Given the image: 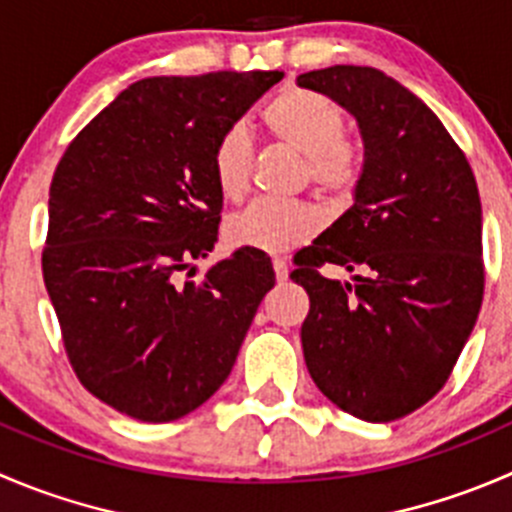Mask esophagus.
Segmentation results:
<instances>
[{
    "label": "esophagus",
    "instance_id": "esophagus-1",
    "mask_svg": "<svg viewBox=\"0 0 512 512\" xmlns=\"http://www.w3.org/2000/svg\"><path fill=\"white\" fill-rule=\"evenodd\" d=\"M272 267H275L277 280L285 282V280H287V275H290V267H287V262H285V260H280V257H275V260H272Z\"/></svg>",
    "mask_w": 512,
    "mask_h": 512
}]
</instances>
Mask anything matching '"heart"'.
Wrapping results in <instances>:
<instances>
[{
  "label": "heart",
  "instance_id": "obj_1",
  "mask_svg": "<svg viewBox=\"0 0 512 512\" xmlns=\"http://www.w3.org/2000/svg\"><path fill=\"white\" fill-rule=\"evenodd\" d=\"M267 132L305 157V172L320 192L345 195L360 177V152L345 140V112L310 89H285L262 112ZM252 142L242 127H230L212 152V175L227 200H240L250 185ZM320 212L305 202L257 200L227 220L232 247L287 252L320 230Z\"/></svg>",
  "mask_w": 512,
  "mask_h": 512
}]
</instances>
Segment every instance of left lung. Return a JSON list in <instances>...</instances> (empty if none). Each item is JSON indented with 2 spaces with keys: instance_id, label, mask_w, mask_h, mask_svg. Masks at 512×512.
I'll return each mask as SVG.
<instances>
[{
  "instance_id": "obj_1",
  "label": "left lung",
  "mask_w": 512,
  "mask_h": 512,
  "mask_svg": "<svg viewBox=\"0 0 512 512\" xmlns=\"http://www.w3.org/2000/svg\"><path fill=\"white\" fill-rule=\"evenodd\" d=\"M297 84L347 109L365 150L352 207L295 257L310 295L302 352L330 403L390 423L443 388L478 320V185L433 109L380 69L335 64ZM325 261L363 275L330 281Z\"/></svg>"
}]
</instances>
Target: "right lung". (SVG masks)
<instances>
[{"mask_svg":"<svg viewBox=\"0 0 512 512\" xmlns=\"http://www.w3.org/2000/svg\"><path fill=\"white\" fill-rule=\"evenodd\" d=\"M282 77L140 79L59 160L44 285L74 372L109 408L170 423L232 372L275 270L265 252L245 247L197 282L192 262L217 242V140Z\"/></svg>","mask_w":512,"mask_h":512,"instance_id":"1","label":"right lung"}]
</instances>
